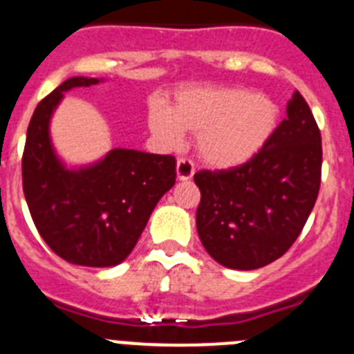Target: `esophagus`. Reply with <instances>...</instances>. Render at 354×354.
Returning <instances> with one entry per match:
<instances>
[{"label": "esophagus", "instance_id": "34e87169", "mask_svg": "<svg viewBox=\"0 0 354 354\" xmlns=\"http://www.w3.org/2000/svg\"><path fill=\"white\" fill-rule=\"evenodd\" d=\"M176 176L180 181H187L194 176V164L187 158H180L176 162Z\"/></svg>", "mask_w": 354, "mask_h": 354}]
</instances>
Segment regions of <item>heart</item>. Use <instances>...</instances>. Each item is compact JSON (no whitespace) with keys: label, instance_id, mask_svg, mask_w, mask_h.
<instances>
[{"label":"heart","instance_id":"b5f03b06","mask_svg":"<svg viewBox=\"0 0 354 354\" xmlns=\"http://www.w3.org/2000/svg\"><path fill=\"white\" fill-rule=\"evenodd\" d=\"M279 106L270 97L242 87H189L173 106L155 103L147 126L158 144L178 147L183 133H198L196 147L205 164L232 169L253 160L272 139Z\"/></svg>","mask_w":354,"mask_h":354}]
</instances>
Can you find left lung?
Masks as SVG:
<instances>
[{"instance_id": "1", "label": "left lung", "mask_w": 354, "mask_h": 354, "mask_svg": "<svg viewBox=\"0 0 354 354\" xmlns=\"http://www.w3.org/2000/svg\"><path fill=\"white\" fill-rule=\"evenodd\" d=\"M321 131L299 92L287 119L244 165L194 174L203 248L228 269L253 270L283 257L305 226L321 187Z\"/></svg>"}]
</instances>
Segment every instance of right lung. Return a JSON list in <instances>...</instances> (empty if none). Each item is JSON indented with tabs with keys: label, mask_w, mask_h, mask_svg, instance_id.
<instances>
[{
	"label": "right lung",
	"mask_w": 354,
	"mask_h": 354,
	"mask_svg": "<svg viewBox=\"0 0 354 354\" xmlns=\"http://www.w3.org/2000/svg\"><path fill=\"white\" fill-rule=\"evenodd\" d=\"M103 78L73 76L37 104L23 153V190L46 244L69 263L119 266L133 251L156 203L176 181L171 155L115 147L71 165L55 149L51 119L73 88Z\"/></svg>",
	"instance_id": "1"
}]
</instances>
